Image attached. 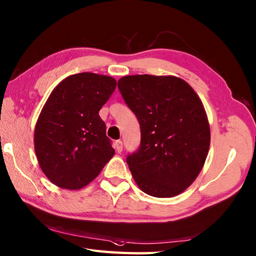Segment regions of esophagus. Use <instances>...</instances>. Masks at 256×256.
Here are the masks:
<instances>
[{
	"label": "esophagus",
	"mask_w": 256,
	"mask_h": 256,
	"mask_svg": "<svg viewBox=\"0 0 256 256\" xmlns=\"http://www.w3.org/2000/svg\"><path fill=\"white\" fill-rule=\"evenodd\" d=\"M114 146H115V149H116V151H118V152H122V151H123V142L122 141L116 140Z\"/></svg>",
	"instance_id": "esophagus-1"
}]
</instances>
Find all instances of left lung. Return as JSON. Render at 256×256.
<instances>
[{
    "label": "left lung",
    "instance_id": "1",
    "mask_svg": "<svg viewBox=\"0 0 256 256\" xmlns=\"http://www.w3.org/2000/svg\"><path fill=\"white\" fill-rule=\"evenodd\" d=\"M118 86L140 124V146L126 157L134 180L151 196L182 193L209 151L210 128L200 98L176 76H128Z\"/></svg>",
    "mask_w": 256,
    "mask_h": 256
}]
</instances>
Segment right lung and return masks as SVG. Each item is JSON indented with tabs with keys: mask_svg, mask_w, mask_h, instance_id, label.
Listing matches in <instances>:
<instances>
[{
	"mask_svg": "<svg viewBox=\"0 0 256 256\" xmlns=\"http://www.w3.org/2000/svg\"><path fill=\"white\" fill-rule=\"evenodd\" d=\"M110 76H68L47 99L34 128V151L52 183L79 190L94 180L115 150L99 110L114 92Z\"/></svg>",
	"mask_w": 256,
	"mask_h": 256,
	"instance_id": "obj_1",
	"label": "right lung"
}]
</instances>
